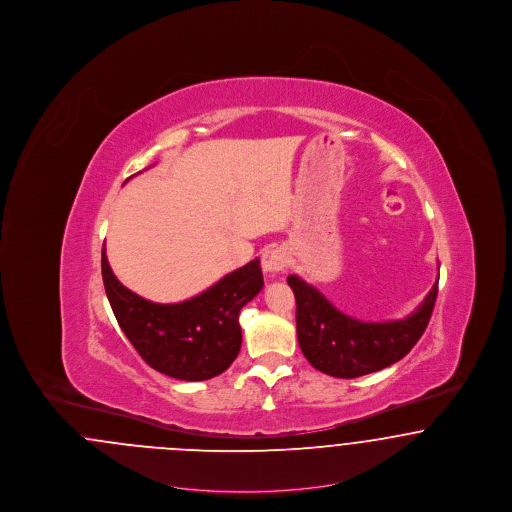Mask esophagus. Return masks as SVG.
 Segmentation results:
<instances>
[{"mask_svg": "<svg viewBox=\"0 0 512 512\" xmlns=\"http://www.w3.org/2000/svg\"><path fill=\"white\" fill-rule=\"evenodd\" d=\"M263 270L268 274H278L288 267V253L284 247H270L263 253Z\"/></svg>", "mask_w": 512, "mask_h": 512, "instance_id": "esophagus-1", "label": "esophagus"}]
</instances>
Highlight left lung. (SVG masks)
I'll use <instances>...</instances> for the list:
<instances>
[{"instance_id":"8db88e82","label":"left lung","mask_w":512,"mask_h":512,"mask_svg":"<svg viewBox=\"0 0 512 512\" xmlns=\"http://www.w3.org/2000/svg\"><path fill=\"white\" fill-rule=\"evenodd\" d=\"M295 295L297 340L307 361L334 378H357L401 361L424 334L438 282L407 318L363 322L338 311L317 288L299 276H288Z\"/></svg>"}]
</instances>
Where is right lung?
I'll return each instance as SVG.
<instances>
[{
  "instance_id": "1",
  "label": "right lung",
  "mask_w": 512,
  "mask_h": 512,
  "mask_svg": "<svg viewBox=\"0 0 512 512\" xmlns=\"http://www.w3.org/2000/svg\"><path fill=\"white\" fill-rule=\"evenodd\" d=\"M107 299L124 336L147 365L176 380L201 382L222 374L240 353V311L263 290L259 259L182 303H153L124 288L101 249Z\"/></svg>"
}]
</instances>
